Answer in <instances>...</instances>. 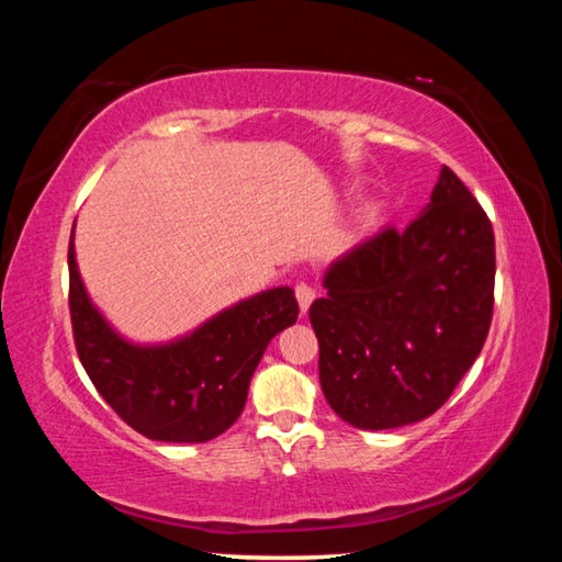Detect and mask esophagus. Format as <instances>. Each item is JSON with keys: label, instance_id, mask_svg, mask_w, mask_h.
Segmentation results:
<instances>
[{"label": "esophagus", "instance_id": "34e87169", "mask_svg": "<svg viewBox=\"0 0 562 562\" xmlns=\"http://www.w3.org/2000/svg\"><path fill=\"white\" fill-rule=\"evenodd\" d=\"M294 297H297V302H300V310L307 312L310 304L315 302V290H312L307 282H297L294 284Z\"/></svg>", "mask_w": 562, "mask_h": 562}]
</instances>
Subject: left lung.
I'll use <instances>...</instances> for the list:
<instances>
[{"label": "left lung", "instance_id": "1", "mask_svg": "<svg viewBox=\"0 0 562 562\" xmlns=\"http://www.w3.org/2000/svg\"><path fill=\"white\" fill-rule=\"evenodd\" d=\"M496 237L449 166L426 211L404 231L384 227L325 274L312 302L319 384L357 429H396L446 404L493 317Z\"/></svg>", "mask_w": 562, "mask_h": 562}]
</instances>
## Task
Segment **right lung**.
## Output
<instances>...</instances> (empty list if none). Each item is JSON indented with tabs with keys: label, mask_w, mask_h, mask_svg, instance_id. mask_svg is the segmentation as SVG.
<instances>
[{
	"label": "right lung",
	"mask_w": 562,
	"mask_h": 562,
	"mask_svg": "<svg viewBox=\"0 0 562 562\" xmlns=\"http://www.w3.org/2000/svg\"><path fill=\"white\" fill-rule=\"evenodd\" d=\"M74 345L89 379L113 412L146 439L203 443L240 416L250 379L270 339L297 322L290 288L237 302L190 337L160 347L121 339L93 307L69 243Z\"/></svg>",
	"instance_id": "obj_1"
}]
</instances>
